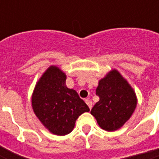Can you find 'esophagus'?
I'll return each mask as SVG.
<instances>
[{
  "instance_id": "obj_1",
  "label": "esophagus",
  "mask_w": 159,
  "mask_h": 159,
  "mask_svg": "<svg viewBox=\"0 0 159 159\" xmlns=\"http://www.w3.org/2000/svg\"><path fill=\"white\" fill-rule=\"evenodd\" d=\"M85 102H86V103H87V106H88V107H89L90 110H91V109H92V101H91V100H89V99H86V101H85Z\"/></svg>"
}]
</instances>
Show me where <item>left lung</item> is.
<instances>
[{"instance_id":"left-lung-1","label":"left lung","mask_w":159,"mask_h":159,"mask_svg":"<svg viewBox=\"0 0 159 159\" xmlns=\"http://www.w3.org/2000/svg\"><path fill=\"white\" fill-rule=\"evenodd\" d=\"M96 94L100 100L91 114L100 127L106 131L120 128L130 118L137 105L134 90L116 70L100 80Z\"/></svg>"}]
</instances>
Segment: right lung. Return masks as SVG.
<instances>
[{"mask_svg":"<svg viewBox=\"0 0 159 159\" xmlns=\"http://www.w3.org/2000/svg\"><path fill=\"white\" fill-rule=\"evenodd\" d=\"M65 82L66 75L58 67L51 66L39 80L32 96L36 116L57 135L69 134L78 116L90 111L77 92L67 88Z\"/></svg>","mask_w":159,"mask_h":159,"instance_id":"1","label":"right lung"}]
</instances>
